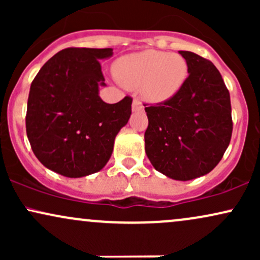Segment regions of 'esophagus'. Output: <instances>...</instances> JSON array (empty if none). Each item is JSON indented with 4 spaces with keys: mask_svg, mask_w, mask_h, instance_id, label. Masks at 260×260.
<instances>
[{
    "mask_svg": "<svg viewBox=\"0 0 260 260\" xmlns=\"http://www.w3.org/2000/svg\"><path fill=\"white\" fill-rule=\"evenodd\" d=\"M132 110L133 111H143V110H144V106L142 105V103H140V100L138 99V98H134L133 99Z\"/></svg>",
    "mask_w": 260,
    "mask_h": 260,
    "instance_id": "34e87169",
    "label": "esophagus"
}]
</instances>
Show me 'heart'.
<instances>
[{
	"label": "heart",
	"mask_w": 260,
	"mask_h": 260,
	"mask_svg": "<svg viewBox=\"0 0 260 260\" xmlns=\"http://www.w3.org/2000/svg\"><path fill=\"white\" fill-rule=\"evenodd\" d=\"M113 73L126 88H140L144 99L162 103L174 98L184 85L188 63L178 53L145 50L118 58Z\"/></svg>",
	"instance_id": "obj_1"
}]
</instances>
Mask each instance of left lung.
<instances>
[{
  "mask_svg": "<svg viewBox=\"0 0 260 260\" xmlns=\"http://www.w3.org/2000/svg\"><path fill=\"white\" fill-rule=\"evenodd\" d=\"M188 78L171 99L147 105L145 153L155 170L170 178L189 181L211 171L232 136L230 92L213 62L180 51Z\"/></svg>",
  "mask_w": 260,
  "mask_h": 260,
  "instance_id": "left-lung-1",
  "label": "left lung"
}]
</instances>
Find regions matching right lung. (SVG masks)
Segmentation results:
<instances>
[{
  "instance_id": "add662e5",
  "label": "right lung",
  "mask_w": 260,
  "mask_h": 260,
  "mask_svg": "<svg viewBox=\"0 0 260 260\" xmlns=\"http://www.w3.org/2000/svg\"><path fill=\"white\" fill-rule=\"evenodd\" d=\"M112 49L68 47L52 56L35 76L26 107V136L38 160L66 176L100 171L113 150L115 137L132 113V98L106 104L99 59Z\"/></svg>"
}]
</instances>
